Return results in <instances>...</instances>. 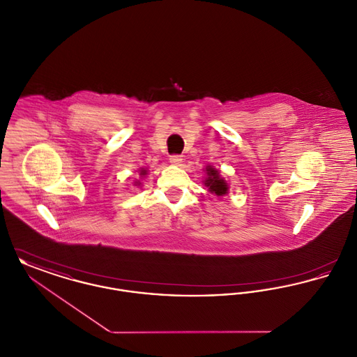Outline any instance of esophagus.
<instances>
[{
	"label": "esophagus",
	"mask_w": 357,
	"mask_h": 357,
	"mask_svg": "<svg viewBox=\"0 0 357 357\" xmlns=\"http://www.w3.org/2000/svg\"><path fill=\"white\" fill-rule=\"evenodd\" d=\"M182 155H178V153H172L170 155V162L172 165H181L182 163Z\"/></svg>",
	"instance_id": "obj_1"
}]
</instances>
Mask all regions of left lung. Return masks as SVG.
<instances>
[{"instance_id":"8db88e82","label":"left lung","mask_w":357,"mask_h":357,"mask_svg":"<svg viewBox=\"0 0 357 357\" xmlns=\"http://www.w3.org/2000/svg\"><path fill=\"white\" fill-rule=\"evenodd\" d=\"M207 171V179L204 181V185L208 187V190L211 191V192H214V194H217L218 197H222V195H225L226 192H227V185H226V182L220 178V172L215 170V169H213V167H207L206 169Z\"/></svg>"}]
</instances>
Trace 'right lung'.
I'll return each instance as SVG.
<instances>
[{
    "instance_id": "1",
    "label": "right lung",
    "mask_w": 357,
    "mask_h": 357,
    "mask_svg": "<svg viewBox=\"0 0 357 357\" xmlns=\"http://www.w3.org/2000/svg\"><path fill=\"white\" fill-rule=\"evenodd\" d=\"M144 172H146V171H144V170L142 171V174H144Z\"/></svg>"
}]
</instances>
